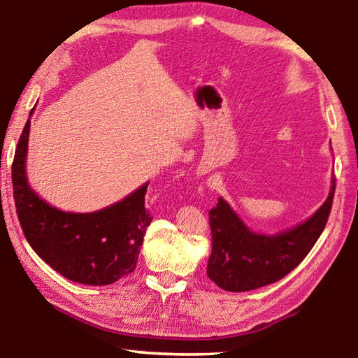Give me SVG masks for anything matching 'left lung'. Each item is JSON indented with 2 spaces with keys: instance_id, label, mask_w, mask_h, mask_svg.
Returning <instances> with one entry per match:
<instances>
[{
  "instance_id": "left-lung-1",
  "label": "left lung",
  "mask_w": 358,
  "mask_h": 358,
  "mask_svg": "<svg viewBox=\"0 0 358 358\" xmlns=\"http://www.w3.org/2000/svg\"><path fill=\"white\" fill-rule=\"evenodd\" d=\"M335 196L331 191L316 213L300 226L278 235L254 234L220 199L210 210L211 256L207 275L217 287L229 292H246L280 281L290 273L316 245Z\"/></svg>"
}]
</instances>
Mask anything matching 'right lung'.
I'll list each match as a JSON object with an SVG mask.
<instances>
[{"instance_id":"right-lung-1","label":"right lung","mask_w":358,"mask_h":358,"mask_svg":"<svg viewBox=\"0 0 358 358\" xmlns=\"http://www.w3.org/2000/svg\"><path fill=\"white\" fill-rule=\"evenodd\" d=\"M28 134L29 120L12 162V189L29 246L59 275L88 286H107L132 273L151 222L145 210L148 183L104 210L66 213L42 201L28 185Z\"/></svg>"}]
</instances>
